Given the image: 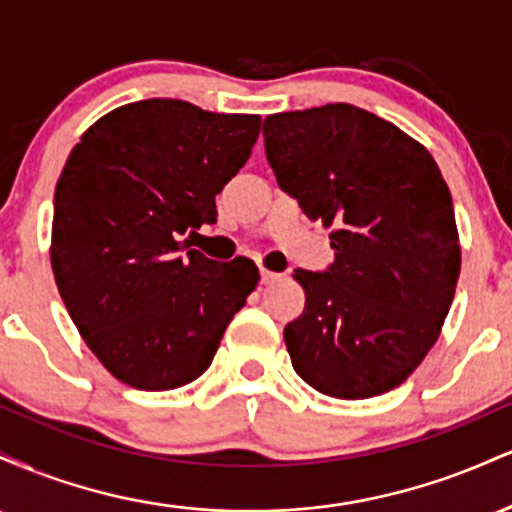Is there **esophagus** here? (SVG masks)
Wrapping results in <instances>:
<instances>
[{
  "mask_svg": "<svg viewBox=\"0 0 512 512\" xmlns=\"http://www.w3.org/2000/svg\"><path fill=\"white\" fill-rule=\"evenodd\" d=\"M260 279H262V284L267 286V284H274V281H279V279H281V274H276V272H269V269H262Z\"/></svg>",
  "mask_w": 512,
  "mask_h": 512,
  "instance_id": "esophagus-1",
  "label": "esophagus"
}]
</instances>
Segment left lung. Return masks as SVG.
Returning <instances> with one entry per match:
<instances>
[{"label":"left lung","mask_w":512,"mask_h":512,"mask_svg":"<svg viewBox=\"0 0 512 512\" xmlns=\"http://www.w3.org/2000/svg\"><path fill=\"white\" fill-rule=\"evenodd\" d=\"M276 182L332 228L334 262L296 269L305 310L284 339L296 373L322 395L395 390L436 344L460 276L452 197L409 134L349 103L264 120Z\"/></svg>","instance_id":"8db88e82"}]
</instances>
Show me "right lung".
I'll list each match as a JSON object with an SVG mask.
<instances>
[{"instance_id": "right-lung-1", "label": "right lung", "mask_w": 512, "mask_h": 512, "mask_svg": "<svg viewBox=\"0 0 512 512\" xmlns=\"http://www.w3.org/2000/svg\"><path fill=\"white\" fill-rule=\"evenodd\" d=\"M260 125L149 98L93 122L64 163L52 272L76 330L120 383L161 392L197 380L255 291V262H214L182 236L216 223V195Z\"/></svg>"}]
</instances>
